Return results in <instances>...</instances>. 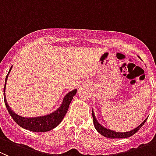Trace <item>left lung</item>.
<instances>
[{
    "label": "left lung",
    "instance_id": "left-lung-1",
    "mask_svg": "<svg viewBox=\"0 0 156 156\" xmlns=\"http://www.w3.org/2000/svg\"><path fill=\"white\" fill-rule=\"evenodd\" d=\"M92 118H93L94 126H95L96 130H97L99 134H102V136L108 137V138H126V137H130V136H132L133 134H134L136 132H137V131L140 130V128L144 125V123L146 122L147 119H145L138 127L134 128V130H130V131H127V132H117V131H115V130H111V129L106 128L104 126H102V124L98 121L96 117H95V115L93 112V109H92Z\"/></svg>",
    "mask_w": 156,
    "mask_h": 156
}]
</instances>
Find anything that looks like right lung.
I'll return each mask as SVG.
<instances>
[{
    "label": "right lung",
    "instance_id": "obj_1",
    "mask_svg": "<svg viewBox=\"0 0 156 156\" xmlns=\"http://www.w3.org/2000/svg\"><path fill=\"white\" fill-rule=\"evenodd\" d=\"M12 66L10 68L8 75L6 76V79H5V88H4V99H5V106H6L8 113L11 115L12 119L15 120V123H17V124H19L22 128L31 130V131H33V132H46V131L53 130L56 127H57L64 119L66 113L68 112L70 103L72 101L73 97L76 95L77 89L71 91L67 95H65V96L63 99L62 103H61V106H59L58 109H56L55 111H54L53 113H49L47 115H44V116H35V117L22 116L15 113V111H13L11 109V107H9V105H8V102L6 100V96H5L6 82L10 71H12Z\"/></svg>",
    "mask_w": 156,
    "mask_h": 156
}]
</instances>
